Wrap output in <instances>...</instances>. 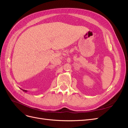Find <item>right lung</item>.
<instances>
[{"instance_id": "1", "label": "right lung", "mask_w": 128, "mask_h": 128, "mask_svg": "<svg viewBox=\"0 0 128 128\" xmlns=\"http://www.w3.org/2000/svg\"><path fill=\"white\" fill-rule=\"evenodd\" d=\"M22 90H23V91H24V92H26L27 91H26V90H23V89H22Z\"/></svg>"}]
</instances>
